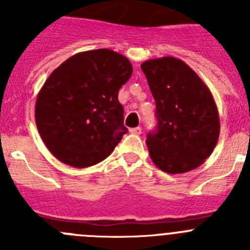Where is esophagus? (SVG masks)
Instances as JSON below:
<instances>
[{
  "mask_svg": "<svg viewBox=\"0 0 250 250\" xmlns=\"http://www.w3.org/2000/svg\"><path fill=\"white\" fill-rule=\"evenodd\" d=\"M130 132H131V134H134V135H140V134H141V127L140 126L132 127V129H130Z\"/></svg>",
  "mask_w": 250,
  "mask_h": 250,
  "instance_id": "34e87169",
  "label": "esophagus"
}]
</instances>
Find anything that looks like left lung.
Wrapping results in <instances>:
<instances>
[{
	"label": "left lung",
	"instance_id": "obj_1",
	"mask_svg": "<svg viewBox=\"0 0 250 250\" xmlns=\"http://www.w3.org/2000/svg\"><path fill=\"white\" fill-rule=\"evenodd\" d=\"M141 70L156 103L158 131L146 140L152 163L167 174L200 167L220 132L219 112L209 87L190 66L173 56L146 60Z\"/></svg>",
	"mask_w": 250,
	"mask_h": 250
}]
</instances>
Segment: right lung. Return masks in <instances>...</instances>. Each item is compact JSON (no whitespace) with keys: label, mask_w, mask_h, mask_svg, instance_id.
Here are the masks:
<instances>
[{"label":"right lung","mask_w":250,"mask_h":250,"mask_svg":"<svg viewBox=\"0 0 250 250\" xmlns=\"http://www.w3.org/2000/svg\"><path fill=\"white\" fill-rule=\"evenodd\" d=\"M131 74L129 60L107 48L79 52L51 72L37 95L35 121L55 158L87 167L114 151L127 131L118 94Z\"/></svg>","instance_id":"obj_1"}]
</instances>
